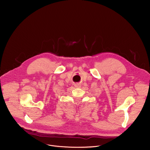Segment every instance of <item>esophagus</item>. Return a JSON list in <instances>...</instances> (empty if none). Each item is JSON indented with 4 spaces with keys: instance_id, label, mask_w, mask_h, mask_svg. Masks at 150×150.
Returning <instances> with one entry per match:
<instances>
[{
    "instance_id": "34e87169",
    "label": "esophagus",
    "mask_w": 150,
    "mask_h": 150,
    "mask_svg": "<svg viewBox=\"0 0 150 150\" xmlns=\"http://www.w3.org/2000/svg\"><path fill=\"white\" fill-rule=\"evenodd\" d=\"M74 85H75V87L76 88H79L81 87V84L79 83H76L74 84Z\"/></svg>"
}]
</instances>
